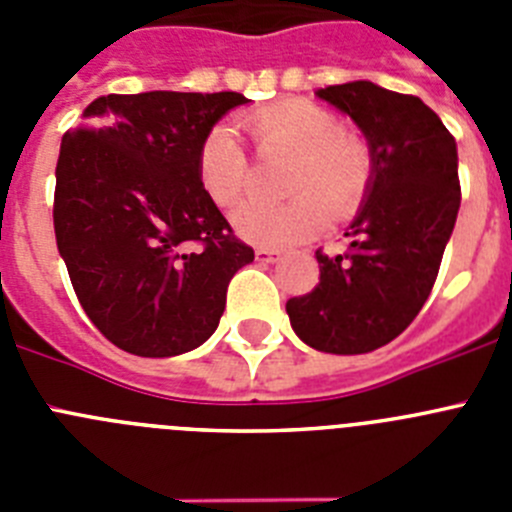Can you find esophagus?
Segmentation results:
<instances>
[{"label":"esophagus","mask_w":512,"mask_h":512,"mask_svg":"<svg viewBox=\"0 0 512 512\" xmlns=\"http://www.w3.org/2000/svg\"><path fill=\"white\" fill-rule=\"evenodd\" d=\"M256 261L259 264H274V261H279V253L271 251V248H256Z\"/></svg>","instance_id":"esophagus-1"}]
</instances>
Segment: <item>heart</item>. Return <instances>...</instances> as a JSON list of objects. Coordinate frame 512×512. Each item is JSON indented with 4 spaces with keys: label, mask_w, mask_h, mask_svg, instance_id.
Segmentation results:
<instances>
[{
    "label": "heart",
    "mask_w": 512,
    "mask_h": 512,
    "mask_svg": "<svg viewBox=\"0 0 512 512\" xmlns=\"http://www.w3.org/2000/svg\"><path fill=\"white\" fill-rule=\"evenodd\" d=\"M261 156H289L282 192L287 202H248L235 210L233 228L243 241L264 248H289L310 241L328 223L359 207L369 179L372 153L364 140L341 130V120L307 99H287L253 112L246 120ZM197 179L215 205L233 207L251 179L241 140L228 125H215L197 151Z\"/></svg>",
    "instance_id": "1"
}]
</instances>
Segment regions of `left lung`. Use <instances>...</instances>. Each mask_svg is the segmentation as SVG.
Returning a JSON list of instances; mask_svg holds the SVG:
<instances>
[{"instance_id":"left-lung-1","label":"left lung","mask_w":512,"mask_h":512,"mask_svg":"<svg viewBox=\"0 0 512 512\" xmlns=\"http://www.w3.org/2000/svg\"><path fill=\"white\" fill-rule=\"evenodd\" d=\"M356 122L372 179L346 230L348 253L325 256L320 284L292 297L300 341L325 354H369L408 328L431 295L461 205L456 140L418 97L372 81L318 89Z\"/></svg>"}]
</instances>
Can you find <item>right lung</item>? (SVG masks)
<instances>
[{
    "label": "right lung",
    "mask_w": 512,
    "mask_h": 512,
    "mask_svg": "<svg viewBox=\"0 0 512 512\" xmlns=\"http://www.w3.org/2000/svg\"><path fill=\"white\" fill-rule=\"evenodd\" d=\"M238 92L97 97L61 140L53 228L81 307L135 356L187 354L215 333L253 248L202 192L197 151Z\"/></svg>",
    "instance_id": "right-lung-1"
}]
</instances>
